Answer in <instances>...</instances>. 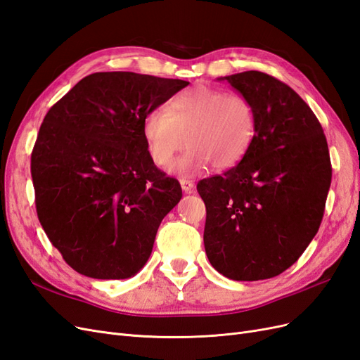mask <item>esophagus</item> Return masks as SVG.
Returning <instances> with one entry per match:
<instances>
[{
    "label": "esophagus",
    "instance_id": "obj_1",
    "mask_svg": "<svg viewBox=\"0 0 360 360\" xmlns=\"http://www.w3.org/2000/svg\"><path fill=\"white\" fill-rule=\"evenodd\" d=\"M180 184H181V189L186 192V193H192L193 192V181L192 180L180 179Z\"/></svg>",
    "mask_w": 360,
    "mask_h": 360
}]
</instances>
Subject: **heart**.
Here are the masks:
<instances>
[{"label":"heart","mask_w":360,"mask_h":360,"mask_svg":"<svg viewBox=\"0 0 360 360\" xmlns=\"http://www.w3.org/2000/svg\"><path fill=\"white\" fill-rule=\"evenodd\" d=\"M141 132L150 159L159 168H169L186 141V153L172 171L197 176L210 163L225 169L246 155L255 136V110L240 94L197 85L172 96L167 111H148Z\"/></svg>","instance_id":"heart-1"}]
</instances>
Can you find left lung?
I'll return each instance as SVG.
<instances>
[{"label":"left lung","instance_id":"1","mask_svg":"<svg viewBox=\"0 0 360 360\" xmlns=\"http://www.w3.org/2000/svg\"><path fill=\"white\" fill-rule=\"evenodd\" d=\"M230 82L255 110V136L238 165L197 184L210 264L234 281L278 276L317 234L332 181L320 122L291 86L249 70Z\"/></svg>","mask_w":360,"mask_h":360}]
</instances>
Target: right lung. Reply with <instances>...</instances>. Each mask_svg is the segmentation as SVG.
<instances>
[{
  "label": "right lung",
  "instance_id": "obj_1",
  "mask_svg": "<svg viewBox=\"0 0 360 360\" xmlns=\"http://www.w3.org/2000/svg\"><path fill=\"white\" fill-rule=\"evenodd\" d=\"M188 84L97 72L43 118L31 153L36 210L51 243L78 274L126 279L147 263L181 188L150 159L141 124Z\"/></svg>",
  "mask_w": 360,
  "mask_h": 360
}]
</instances>
